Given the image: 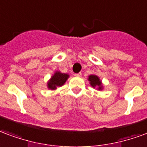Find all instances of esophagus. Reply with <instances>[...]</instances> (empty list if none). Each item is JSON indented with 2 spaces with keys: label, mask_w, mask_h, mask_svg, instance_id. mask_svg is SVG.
<instances>
[{
  "label": "esophagus",
  "mask_w": 147,
  "mask_h": 147,
  "mask_svg": "<svg viewBox=\"0 0 147 147\" xmlns=\"http://www.w3.org/2000/svg\"><path fill=\"white\" fill-rule=\"evenodd\" d=\"M75 77H78V78H81V73H78V74H75Z\"/></svg>",
  "instance_id": "esophagus-1"
}]
</instances>
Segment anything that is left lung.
<instances>
[{
    "mask_svg": "<svg viewBox=\"0 0 147 147\" xmlns=\"http://www.w3.org/2000/svg\"><path fill=\"white\" fill-rule=\"evenodd\" d=\"M88 81H90V84L92 87H98V89H101V81H99V78L96 75H90L88 77Z\"/></svg>",
    "mask_w": 147,
    "mask_h": 147,
    "instance_id": "1",
    "label": "left lung"
}]
</instances>
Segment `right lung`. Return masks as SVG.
Returning a JSON list of instances; mask_svg holds the SVG:
<instances>
[{"mask_svg":"<svg viewBox=\"0 0 147 147\" xmlns=\"http://www.w3.org/2000/svg\"><path fill=\"white\" fill-rule=\"evenodd\" d=\"M69 77V75L66 74H62L60 72H56L55 74L51 80L48 83V87L50 89H55L56 87L62 86Z\"/></svg>","mask_w":147,"mask_h":147,"instance_id":"obj_1","label":"right lung"}]
</instances>
